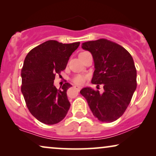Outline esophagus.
<instances>
[{
	"mask_svg": "<svg viewBox=\"0 0 156 156\" xmlns=\"http://www.w3.org/2000/svg\"><path fill=\"white\" fill-rule=\"evenodd\" d=\"M74 88H75L77 91H80V89H81V87H80V86H74Z\"/></svg>",
	"mask_w": 156,
	"mask_h": 156,
	"instance_id": "1",
	"label": "esophagus"
}]
</instances>
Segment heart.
Here are the masks:
<instances>
[{"instance_id": "b5f03b06", "label": "heart", "mask_w": 156, "mask_h": 156, "mask_svg": "<svg viewBox=\"0 0 156 156\" xmlns=\"http://www.w3.org/2000/svg\"><path fill=\"white\" fill-rule=\"evenodd\" d=\"M73 80V82L75 83V84H78V85H82V84H84L85 78H84V76L79 74V75L74 76L73 80Z\"/></svg>"}]
</instances>
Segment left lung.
Instances as JSON below:
<instances>
[{
    "label": "left lung",
    "mask_w": 156,
    "mask_h": 156,
    "mask_svg": "<svg viewBox=\"0 0 156 156\" xmlns=\"http://www.w3.org/2000/svg\"><path fill=\"white\" fill-rule=\"evenodd\" d=\"M92 55L94 72L91 83L102 84L104 91L85 87L80 91L93 115L101 122L110 123L122 116L136 91V69L133 57L122 46L106 39L82 43Z\"/></svg>",
    "instance_id": "8db88e82"
}]
</instances>
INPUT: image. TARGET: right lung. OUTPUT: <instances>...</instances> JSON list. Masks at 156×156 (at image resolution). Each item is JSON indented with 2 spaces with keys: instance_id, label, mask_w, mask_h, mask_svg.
<instances>
[{
  "instance_id": "add662e5",
  "label": "right lung",
  "mask_w": 156,
  "mask_h": 156,
  "mask_svg": "<svg viewBox=\"0 0 156 156\" xmlns=\"http://www.w3.org/2000/svg\"><path fill=\"white\" fill-rule=\"evenodd\" d=\"M80 44L48 40L31 50L25 57L21 69V91L30 112L40 122L56 124L67 115L70 107L67 91L72 85L65 83L57 89L54 80L55 74L65 69Z\"/></svg>"
}]
</instances>
